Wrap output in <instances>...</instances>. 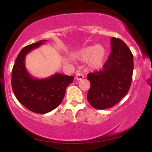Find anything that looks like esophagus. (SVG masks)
Instances as JSON below:
<instances>
[{"instance_id":"34e87169","label":"esophagus","mask_w":152,"mask_h":152,"mask_svg":"<svg viewBox=\"0 0 152 152\" xmlns=\"http://www.w3.org/2000/svg\"><path fill=\"white\" fill-rule=\"evenodd\" d=\"M83 78V75L81 73H76V76H75V78H76V80L79 81V80H81Z\"/></svg>"}]
</instances>
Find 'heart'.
<instances>
[{"label": "heart", "instance_id": "obj_1", "mask_svg": "<svg viewBox=\"0 0 152 152\" xmlns=\"http://www.w3.org/2000/svg\"><path fill=\"white\" fill-rule=\"evenodd\" d=\"M78 57L82 61H88L92 69H99L104 66L107 57V50L102 45H91L83 48L78 53Z\"/></svg>", "mask_w": 152, "mask_h": 152}]
</instances>
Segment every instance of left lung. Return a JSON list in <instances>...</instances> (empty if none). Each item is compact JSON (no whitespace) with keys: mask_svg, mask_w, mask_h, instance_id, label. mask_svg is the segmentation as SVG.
Returning a JSON list of instances; mask_svg holds the SVG:
<instances>
[{"mask_svg":"<svg viewBox=\"0 0 152 152\" xmlns=\"http://www.w3.org/2000/svg\"><path fill=\"white\" fill-rule=\"evenodd\" d=\"M111 52L102 70L87 75L91 87L89 104L96 109L116 105L128 93L132 80L134 58L126 44L117 38L111 39Z\"/></svg>","mask_w":152,"mask_h":152,"instance_id":"1","label":"left lung"}]
</instances>
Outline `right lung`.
I'll use <instances>...</instances> for the list:
<instances>
[{
	"label": "right lung",
	"mask_w": 152,
	"mask_h": 152,
	"mask_svg": "<svg viewBox=\"0 0 152 152\" xmlns=\"http://www.w3.org/2000/svg\"><path fill=\"white\" fill-rule=\"evenodd\" d=\"M46 41L24 47L17 56L12 70L11 86L18 102L28 109L37 114H46L55 109L64 99L67 86L74 76L56 74L42 79L34 78L25 66L26 56Z\"/></svg>",
	"instance_id": "1"
}]
</instances>
